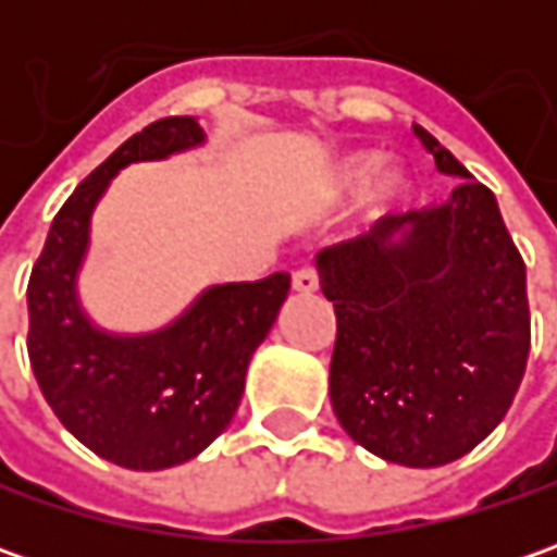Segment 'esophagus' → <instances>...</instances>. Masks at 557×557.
I'll return each instance as SVG.
<instances>
[{"label":"esophagus","mask_w":557,"mask_h":557,"mask_svg":"<svg viewBox=\"0 0 557 557\" xmlns=\"http://www.w3.org/2000/svg\"><path fill=\"white\" fill-rule=\"evenodd\" d=\"M294 290H297V294H312V290H319V272H315V269H297V272H294Z\"/></svg>","instance_id":"esophagus-1"}]
</instances>
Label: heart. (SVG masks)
Segmentation results:
<instances>
[{"label":"heart","mask_w":557,"mask_h":557,"mask_svg":"<svg viewBox=\"0 0 557 557\" xmlns=\"http://www.w3.org/2000/svg\"><path fill=\"white\" fill-rule=\"evenodd\" d=\"M374 166H377V158H374V154H347V158H341L332 173L334 188H337V191H356V188H362V185L372 180ZM403 191H406V180H403L396 170L381 173V176L369 185V210H372V216L387 213V210L403 198Z\"/></svg>","instance_id":"b5f03b06"}]
</instances>
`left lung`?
<instances>
[{
	"instance_id": "8db88e82",
	"label": "left lung",
	"mask_w": 557,
	"mask_h": 557,
	"mask_svg": "<svg viewBox=\"0 0 557 557\" xmlns=\"http://www.w3.org/2000/svg\"><path fill=\"white\" fill-rule=\"evenodd\" d=\"M412 129L459 188L325 247L315 267L337 315L329 394L341 428L381 459L437 468L508 412L530 354V307L496 195Z\"/></svg>"
}]
</instances>
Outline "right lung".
<instances>
[{
  "label": "right lung",
  "instance_id": "obj_1",
  "mask_svg": "<svg viewBox=\"0 0 557 557\" xmlns=\"http://www.w3.org/2000/svg\"><path fill=\"white\" fill-rule=\"evenodd\" d=\"M203 141L195 117H163L126 139L58 210L27 285V354L36 384L61 424L96 456L133 471L195 459L225 431L247 362L290 288L288 272L207 288L161 332L108 334L76 300L89 220L126 163L161 161Z\"/></svg>",
  "mask_w": 557,
  "mask_h": 557
}]
</instances>
